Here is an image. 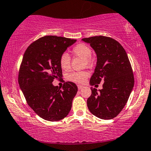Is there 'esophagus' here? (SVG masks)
Here are the masks:
<instances>
[{"instance_id": "obj_1", "label": "esophagus", "mask_w": 151, "mask_h": 151, "mask_svg": "<svg viewBox=\"0 0 151 151\" xmlns=\"http://www.w3.org/2000/svg\"><path fill=\"white\" fill-rule=\"evenodd\" d=\"M77 87H78V90H81V89H82L83 88V86H81V85H78Z\"/></svg>"}]
</instances>
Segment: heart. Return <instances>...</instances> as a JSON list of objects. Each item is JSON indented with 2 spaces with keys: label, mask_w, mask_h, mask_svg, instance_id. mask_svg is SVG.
<instances>
[{
  "label": "heart",
  "mask_w": 151,
  "mask_h": 151,
  "mask_svg": "<svg viewBox=\"0 0 151 151\" xmlns=\"http://www.w3.org/2000/svg\"><path fill=\"white\" fill-rule=\"evenodd\" d=\"M73 52L76 56L83 58L85 65H91L93 63V59L91 56L92 49L87 44L78 43L73 48ZM59 64L63 70H68L70 68V55L63 52L59 57ZM90 76V73L88 71H76L69 73L67 75V79L70 81L75 82L76 83H83Z\"/></svg>",
  "instance_id": "1"
}]
</instances>
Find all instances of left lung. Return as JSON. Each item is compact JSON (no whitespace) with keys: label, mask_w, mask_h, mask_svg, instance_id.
Wrapping results in <instances>:
<instances>
[{"label":"left lung","mask_w":151,"mask_h":151,"mask_svg":"<svg viewBox=\"0 0 151 151\" xmlns=\"http://www.w3.org/2000/svg\"><path fill=\"white\" fill-rule=\"evenodd\" d=\"M82 40L90 44L97 56L90 85L97 86L104 81L102 90L91 88L88 107L96 117L111 120L124 107L134 86L131 63L124 48L113 38L99 35Z\"/></svg>","instance_id":"8db88e82"}]
</instances>
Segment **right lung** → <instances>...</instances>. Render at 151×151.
<instances>
[{
	"label": "right lung",
	"instance_id": "right-lung-1",
	"mask_svg": "<svg viewBox=\"0 0 151 151\" xmlns=\"http://www.w3.org/2000/svg\"><path fill=\"white\" fill-rule=\"evenodd\" d=\"M76 40L47 35L33 42L23 56L18 83L27 103L40 117L59 121L66 117L77 92L75 83L68 81L62 89L52 81L62 76L59 57Z\"/></svg>",
	"mask_w": 151,
	"mask_h": 151
}]
</instances>
